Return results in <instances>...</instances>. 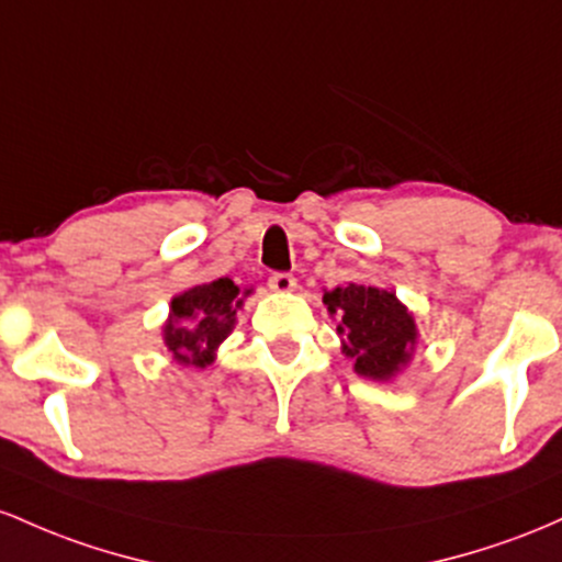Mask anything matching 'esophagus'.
I'll return each mask as SVG.
<instances>
[{
	"instance_id": "1",
	"label": "esophagus",
	"mask_w": 562,
	"mask_h": 562,
	"mask_svg": "<svg viewBox=\"0 0 562 562\" xmlns=\"http://www.w3.org/2000/svg\"><path fill=\"white\" fill-rule=\"evenodd\" d=\"M268 286L273 289V292L286 294V292H294V289H297V279H294L292 273H273L268 279Z\"/></svg>"
}]
</instances>
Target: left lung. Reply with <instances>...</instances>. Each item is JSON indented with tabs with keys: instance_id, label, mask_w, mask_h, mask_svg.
I'll use <instances>...</instances> for the list:
<instances>
[{
	"instance_id": "1",
	"label": "left lung",
	"mask_w": 562,
	"mask_h": 562,
	"mask_svg": "<svg viewBox=\"0 0 562 562\" xmlns=\"http://www.w3.org/2000/svg\"><path fill=\"white\" fill-rule=\"evenodd\" d=\"M324 305L337 318L342 352L352 358V369L361 376L387 382L412 361L417 324L395 292L345 283L324 292Z\"/></svg>"
}]
</instances>
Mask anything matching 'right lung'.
<instances>
[{"mask_svg":"<svg viewBox=\"0 0 562 562\" xmlns=\"http://www.w3.org/2000/svg\"><path fill=\"white\" fill-rule=\"evenodd\" d=\"M247 294L249 289L241 292L231 279H217L172 297L169 321L164 324V345L175 361L196 369L210 366L220 342L236 326V311Z\"/></svg>","mask_w":562,"mask_h":562,"instance_id":"right-lung-1","label":"right lung"}]
</instances>
